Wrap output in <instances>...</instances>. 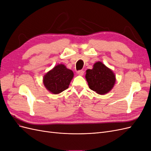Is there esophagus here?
<instances>
[{"label":"esophagus","instance_id":"34e87169","mask_svg":"<svg viewBox=\"0 0 151 151\" xmlns=\"http://www.w3.org/2000/svg\"><path fill=\"white\" fill-rule=\"evenodd\" d=\"M77 74H78L79 76H83L84 75V72L83 70H79L78 72H77Z\"/></svg>","mask_w":151,"mask_h":151}]
</instances>
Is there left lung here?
Here are the masks:
<instances>
[{
  "instance_id": "8db88e82",
  "label": "left lung",
  "mask_w": 151,
  "mask_h": 151,
  "mask_svg": "<svg viewBox=\"0 0 151 151\" xmlns=\"http://www.w3.org/2000/svg\"><path fill=\"white\" fill-rule=\"evenodd\" d=\"M86 72V79L89 88L98 94L108 93L115 86L116 76L101 62H96L92 69H88Z\"/></svg>"
}]
</instances>
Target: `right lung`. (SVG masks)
Returning <instances> with one entry per match:
<instances>
[{"mask_svg":"<svg viewBox=\"0 0 151 151\" xmlns=\"http://www.w3.org/2000/svg\"><path fill=\"white\" fill-rule=\"evenodd\" d=\"M74 72L63 64H58L43 76V84L49 92L53 94L62 93L68 88Z\"/></svg>","mask_w":151,"mask_h":151,"instance_id":"obj_1","label":"right lung"}]
</instances>
